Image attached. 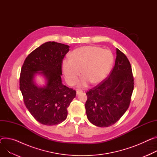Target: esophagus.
Wrapping results in <instances>:
<instances>
[{
  "label": "esophagus",
  "mask_w": 157,
  "mask_h": 157,
  "mask_svg": "<svg viewBox=\"0 0 157 157\" xmlns=\"http://www.w3.org/2000/svg\"><path fill=\"white\" fill-rule=\"evenodd\" d=\"M83 92L82 91V90H77V95H79L80 94H81V93H82Z\"/></svg>",
  "instance_id": "34e87169"
}]
</instances>
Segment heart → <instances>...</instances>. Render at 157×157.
Wrapping results in <instances>:
<instances>
[{"label":"heart","instance_id":"b5f03b06","mask_svg":"<svg viewBox=\"0 0 157 157\" xmlns=\"http://www.w3.org/2000/svg\"><path fill=\"white\" fill-rule=\"evenodd\" d=\"M114 56L109 50L95 46L77 48L70 54V59H64L62 69L69 86L77 83L80 74L83 75L78 83L80 87H85L92 82L98 84L105 79L111 70Z\"/></svg>","mask_w":157,"mask_h":157}]
</instances>
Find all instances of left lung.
<instances>
[{
    "label": "left lung",
    "instance_id": "1",
    "mask_svg": "<svg viewBox=\"0 0 157 157\" xmlns=\"http://www.w3.org/2000/svg\"><path fill=\"white\" fill-rule=\"evenodd\" d=\"M133 88L130 63L116 48L115 65L109 77L86 93L85 107L89 121L98 127L115 124L128 109Z\"/></svg>",
    "mask_w": 157,
    "mask_h": 157
}]
</instances>
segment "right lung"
I'll return each instance as SVG.
<instances>
[{
    "mask_svg": "<svg viewBox=\"0 0 157 157\" xmlns=\"http://www.w3.org/2000/svg\"><path fill=\"white\" fill-rule=\"evenodd\" d=\"M70 46L48 41L35 49L26 58L21 71L20 90L27 109L41 124L52 126L67 117V107L76 91L62 83V62ZM42 75L45 85L38 86L36 75Z\"/></svg>",
    "mask_w": 157,
    "mask_h": 157,
    "instance_id": "1",
    "label": "right lung"
}]
</instances>
